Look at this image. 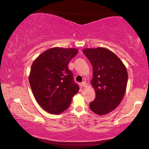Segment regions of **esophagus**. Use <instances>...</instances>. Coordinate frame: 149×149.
Segmentation results:
<instances>
[{
	"label": "esophagus",
	"instance_id": "1",
	"mask_svg": "<svg viewBox=\"0 0 149 149\" xmlns=\"http://www.w3.org/2000/svg\"><path fill=\"white\" fill-rule=\"evenodd\" d=\"M81 86L83 87H86V85H87V84H86V82L85 81H83L81 84Z\"/></svg>",
	"mask_w": 149,
	"mask_h": 149
}]
</instances>
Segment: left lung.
<instances>
[{"mask_svg":"<svg viewBox=\"0 0 149 149\" xmlns=\"http://www.w3.org/2000/svg\"><path fill=\"white\" fill-rule=\"evenodd\" d=\"M93 66L91 84L96 93L89 107L93 112L102 116L108 114L120 104L127 84V72L125 65L114 52L98 47L83 50Z\"/></svg>","mask_w":149,"mask_h":149,"instance_id":"left-lung-1","label":"left lung"}]
</instances>
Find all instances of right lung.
<instances>
[{
    "label": "right lung",
    "instance_id": "right-lung-1",
    "mask_svg": "<svg viewBox=\"0 0 149 149\" xmlns=\"http://www.w3.org/2000/svg\"><path fill=\"white\" fill-rule=\"evenodd\" d=\"M75 48L54 47L42 52L33 62L29 81L39 104L52 114L68 109L79 87L68 68L69 62L76 56Z\"/></svg>",
    "mask_w": 149,
    "mask_h": 149
}]
</instances>
